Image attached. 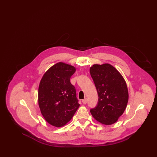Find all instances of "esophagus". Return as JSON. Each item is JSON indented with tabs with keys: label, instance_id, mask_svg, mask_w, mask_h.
<instances>
[{
	"label": "esophagus",
	"instance_id": "1",
	"mask_svg": "<svg viewBox=\"0 0 157 157\" xmlns=\"http://www.w3.org/2000/svg\"><path fill=\"white\" fill-rule=\"evenodd\" d=\"M82 103H83V104H86L87 103V99H86V98L83 99L82 100Z\"/></svg>",
	"mask_w": 157,
	"mask_h": 157
}]
</instances>
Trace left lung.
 I'll list each match as a JSON object with an SVG mask.
<instances>
[{"instance_id": "left-lung-1", "label": "left lung", "mask_w": 157, "mask_h": 157, "mask_svg": "<svg viewBox=\"0 0 157 157\" xmlns=\"http://www.w3.org/2000/svg\"><path fill=\"white\" fill-rule=\"evenodd\" d=\"M90 74L98 95L97 106L90 109L94 118L105 125L115 123L128 101L127 84L122 76L108 63L94 65Z\"/></svg>"}]
</instances>
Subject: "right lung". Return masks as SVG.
Wrapping results in <instances>:
<instances>
[{
	"mask_svg": "<svg viewBox=\"0 0 157 157\" xmlns=\"http://www.w3.org/2000/svg\"><path fill=\"white\" fill-rule=\"evenodd\" d=\"M75 67L59 62L43 76L38 90V102L45 120L56 127L65 125L79 106L75 87L70 82Z\"/></svg>",
	"mask_w": 157,
	"mask_h": 157,
	"instance_id": "add662e5",
	"label": "right lung"
}]
</instances>
